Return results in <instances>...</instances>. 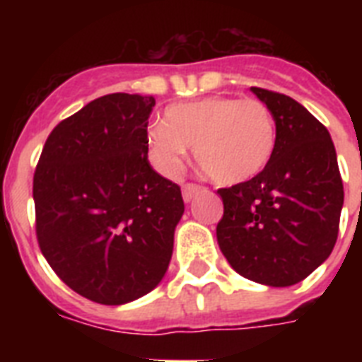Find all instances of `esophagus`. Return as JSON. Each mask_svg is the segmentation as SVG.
I'll return each mask as SVG.
<instances>
[{
  "label": "esophagus",
  "instance_id": "34e87169",
  "mask_svg": "<svg viewBox=\"0 0 362 362\" xmlns=\"http://www.w3.org/2000/svg\"><path fill=\"white\" fill-rule=\"evenodd\" d=\"M201 187L197 186V184H184V187H182V197H184V201H192L193 195L199 192Z\"/></svg>",
  "mask_w": 362,
  "mask_h": 362
}]
</instances>
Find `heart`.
Wrapping results in <instances>:
<instances>
[{"mask_svg": "<svg viewBox=\"0 0 362 362\" xmlns=\"http://www.w3.org/2000/svg\"><path fill=\"white\" fill-rule=\"evenodd\" d=\"M187 146H193L199 167L216 184L235 186L252 180L274 153V115L263 101L250 98L210 95L170 105L165 122L148 127V159L158 173L175 176Z\"/></svg>", "mask_w": 362, "mask_h": 362, "instance_id": "1", "label": "heart"}]
</instances>
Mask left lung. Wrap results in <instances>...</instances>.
<instances>
[{
  "label": "left lung",
  "mask_w": 362,
  "mask_h": 362,
  "mask_svg": "<svg viewBox=\"0 0 362 362\" xmlns=\"http://www.w3.org/2000/svg\"><path fill=\"white\" fill-rule=\"evenodd\" d=\"M274 115L276 148L255 178L218 189L221 253L247 280L272 287L303 281L337 244L342 176L329 131L284 93L252 88Z\"/></svg>",
  "instance_id": "left-lung-1"
}]
</instances>
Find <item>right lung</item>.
Returning <instances> with one entry per match:
<instances>
[{
    "instance_id": "add662e5",
    "label": "right lung",
    "mask_w": 362,
    "mask_h": 362,
    "mask_svg": "<svg viewBox=\"0 0 362 362\" xmlns=\"http://www.w3.org/2000/svg\"><path fill=\"white\" fill-rule=\"evenodd\" d=\"M156 99L109 93L48 135L33 175L35 233L59 280L93 303L146 295L167 272L180 186L148 161Z\"/></svg>"
}]
</instances>
